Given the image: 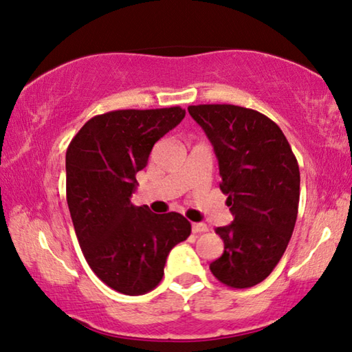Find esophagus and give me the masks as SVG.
<instances>
[{
	"label": "esophagus",
	"mask_w": 352,
	"mask_h": 352,
	"mask_svg": "<svg viewBox=\"0 0 352 352\" xmlns=\"http://www.w3.org/2000/svg\"><path fill=\"white\" fill-rule=\"evenodd\" d=\"M208 231V226L205 223H192V233L199 234V233H205Z\"/></svg>",
	"instance_id": "1"
}]
</instances>
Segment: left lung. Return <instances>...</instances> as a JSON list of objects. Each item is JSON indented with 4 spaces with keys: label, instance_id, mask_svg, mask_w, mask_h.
<instances>
[{
    "label": "left lung",
    "instance_id": "left-lung-1",
    "mask_svg": "<svg viewBox=\"0 0 352 352\" xmlns=\"http://www.w3.org/2000/svg\"><path fill=\"white\" fill-rule=\"evenodd\" d=\"M205 130L219 162L220 190L234 220L219 226L223 253L210 264L220 283L247 289L270 275L294 233L300 168L270 118L231 104L188 107Z\"/></svg>",
    "mask_w": 352,
    "mask_h": 352
}]
</instances>
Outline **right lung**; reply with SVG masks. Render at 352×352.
Returning <instances> with one entry per match:
<instances>
[{
  "mask_svg": "<svg viewBox=\"0 0 352 352\" xmlns=\"http://www.w3.org/2000/svg\"><path fill=\"white\" fill-rule=\"evenodd\" d=\"M184 115L180 107L104 113L87 121L67 148V201L77 241L96 276L119 294L157 287L169 252L190 234L182 214L132 204L136 172Z\"/></svg>",
  "mask_w": 352,
  "mask_h": 352,
  "instance_id": "right-lung-1",
  "label": "right lung"
}]
</instances>
